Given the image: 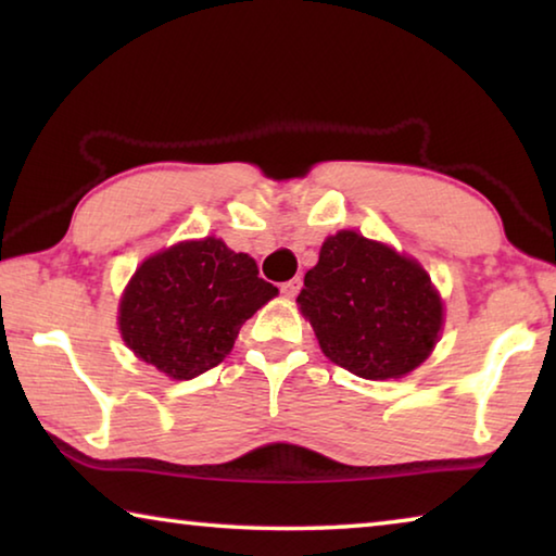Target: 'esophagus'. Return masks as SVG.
I'll return each mask as SVG.
<instances>
[{"label": "esophagus", "mask_w": 556, "mask_h": 556, "mask_svg": "<svg viewBox=\"0 0 556 556\" xmlns=\"http://www.w3.org/2000/svg\"><path fill=\"white\" fill-rule=\"evenodd\" d=\"M299 289H301V279L294 277V279H289V281H285V285H281V294H285L287 299H294L299 294Z\"/></svg>", "instance_id": "34e87169"}]
</instances>
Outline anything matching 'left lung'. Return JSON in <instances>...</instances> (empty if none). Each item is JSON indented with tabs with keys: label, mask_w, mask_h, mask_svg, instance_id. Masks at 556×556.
I'll return each instance as SVG.
<instances>
[{
	"label": "left lung",
	"mask_w": 556,
	"mask_h": 556,
	"mask_svg": "<svg viewBox=\"0 0 556 556\" xmlns=\"http://www.w3.org/2000/svg\"><path fill=\"white\" fill-rule=\"evenodd\" d=\"M296 304L328 361L365 380L419 368L444 326V304L425 267L355 230L326 238Z\"/></svg>",
	"instance_id": "1"
}]
</instances>
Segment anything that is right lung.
I'll use <instances>...</instances> for the list:
<instances>
[{"label": "right lung", "instance_id": "add662e5", "mask_svg": "<svg viewBox=\"0 0 556 556\" xmlns=\"http://www.w3.org/2000/svg\"><path fill=\"white\" fill-rule=\"evenodd\" d=\"M277 296L255 260L218 238L184 240L147 257L119 299L122 341L174 380L215 368L242 324Z\"/></svg>", "mask_w": 556, "mask_h": 556}]
</instances>
